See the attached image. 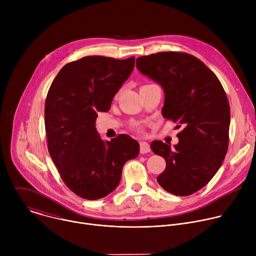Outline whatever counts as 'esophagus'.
Instances as JSON below:
<instances>
[{"instance_id": "1", "label": "esophagus", "mask_w": 256, "mask_h": 256, "mask_svg": "<svg viewBox=\"0 0 256 256\" xmlns=\"http://www.w3.org/2000/svg\"><path fill=\"white\" fill-rule=\"evenodd\" d=\"M140 154L149 153L151 151L150 144L147 142H140Z\"/></svg>"}]
</instances>
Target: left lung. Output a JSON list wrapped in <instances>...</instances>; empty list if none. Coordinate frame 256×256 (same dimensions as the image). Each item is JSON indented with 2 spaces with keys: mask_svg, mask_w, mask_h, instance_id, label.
Returning <instances> with one entry per match:
<instances>
[{
  "mask_svg": "<svg viewBox=\"0 0 256 256\" xmlns=\"http://www.w3.org/2000/svg\"><path fill=\"white\" fill-rule=\"evenodd\" d=\"M136 62L140 74L162 87L163 118L184 126L173 148L162 140L151 142L153 152L166 161L158 184L175 196L192 194L208 184L228 150L230 105L224 88L192 54L165 52L138 58Z\"/></svg>",
  "mask_w": 256,
  "mask_h": 256,
  "instance_id": "1",
  "label": "left lung"
}]
</instances>
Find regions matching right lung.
Masks as SVG:
<instances>
[{
  "label": "right lung",
  "instance_id": "1",
  "mask_svg": "<svg viewBox=\"0 0 256 256\" xmlns=\"http://www.w3.org/2000/svg\"><path fill=\"white\" fill-rule=\"evenodd\" d=\"M134 66V56H85L62 66L48 90V152L66 186L82 198L94 200L112 192L126 162L140 153L138 142L130 136L103 140L95 128L97 114L110 109Z\"/></svg>",
  "mask_w": 256,
  "mask_h": 256
}]
</instances>
